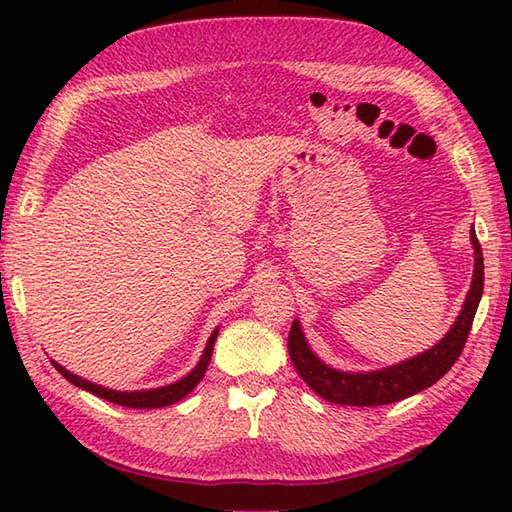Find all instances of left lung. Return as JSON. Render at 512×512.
<instances>
[{
    "label": "left lung",
    "mask_w": 512,
    "mask_h": 512,
    "mask_svg": "<svg viewBox=\"0 0 512 512\" xmlns=\"http://www.w3.org/2000/svg\"><path fill=\"white\" fill-rule=\"evenodd\" d=\"M471 244L475 250L473 281L458 319L451 325V330L444 334V339L433 345L431 350L407 358V361L398 365L376 369V372H339V369L325 365L310 350L299 321H292L288 334V352L292 365L297 367L299 376L306 380L308 387L317 391L323 400L334 402V405L376 407L413 396L431 387L433 383H438L462 354L484 292V257L475 231H471Z\"/></svg>",
    "instance_id": "obj_1"
}]
</instances>
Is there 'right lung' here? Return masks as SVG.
<instances>
[{"mask_svg": "<svg viewBox=\"0 0 512 512\" xmlns=\"http://www.w3.org/2000/svg\"><path fill=\"white\" fill-rule=\"evenodd\" d=\"M217 332H220V328L213 330V334L209 336V341H206V347H204V354L200 358V363L195 365L187 376L180 378L178 383H171V385L158 387V389H147V391H116V389H107V387L94 385V383H90V380H83L81 376L68 372V369L61 367L57 361H52V365L57 367V372L61 376L68 378L72 385L81 387L85 391H90V394L99 396V398L110 400V402H114V405L132 407V409H158V407H167V405H173V402L182 400L204 378L206 367H209L211 354H213V345H215V339H217Z\"/></svg>", "mask_w": 512, "mask_h": 512, "instance_id": "obj_1", "label": "right lung"}]
</instances>
